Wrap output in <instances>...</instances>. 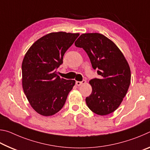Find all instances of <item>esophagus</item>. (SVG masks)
I'll use <instances>...</instances> for the list:
<instances>
[{
  "label": "esophagus",
  "mask_w": 150,
  "mask_h": 150,
  "mask_svg": "<svg viewBox=\"0 0 150 150\" xmlns=\"http://www.w3.org/2000/svg\"><path fill=\"white\" fill-rule=\"evenodd\" d=\"M86 83V81L85 80H83L82 81H76V85L77 86H81L82 85H84Z\"/></svg>",
  "instance_id": "obj_1"
}]
</instances>
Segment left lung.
Here are the masks:
<instances>
[{
    "label": "left lung",
    "mask_w": 150,
    "mask_h": 150,
    "mask_svg": "<svg viewBox=\"0 0 150 150\" xmlns=\"http://www.w3.org/2000/svg\"><path fill=\"white\" fill-rule=\"evenodd\" d=\"M84 50L100 79L89 81L92 93L86 98L87 106L96 115L113 112L122 102L130 84V66L112 40L98 33L81 34L75 42Z\"/></svg>",
    "instance_id": "left-lung-1"
}]
</instances>
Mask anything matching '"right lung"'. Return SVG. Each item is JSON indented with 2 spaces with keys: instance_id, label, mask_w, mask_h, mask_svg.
<instances>
[{
  "instance_id": "add662e5",
  "label": "right lung",
  "mask_w": 150,
  "mask_h": 150,
  "mask_svg": "<svg viewBox=\"0 0 150 150\" xmlns=\"http://www.w3.org/2000/svg\"><path fill=\"white\" fill-rule=\"evenodd\" d=\"M79 35V33H50L35 41L25 54L22 87L30 105L40 115L50 116L58 112L75 84L74 80L60 78L56 69Z\"/></svg>"
}]
</instances>
